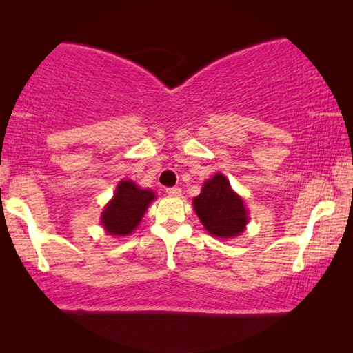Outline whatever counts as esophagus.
<instances>
[{"instance_id":"obj_1","label":"esophagus","mask_w":353,"mask_h":353,"mask_svg":"<svg viewBox=\"0 0 353 353\" xmlns=\"http://www.w3.org/2000/svg\"><path fill=\"white\" fill-rule=\"evenodd\" d=\"M166 193H168L170 196H181L182 190L179 187H171V188H166Z\"/></svg>"}]
</instances>
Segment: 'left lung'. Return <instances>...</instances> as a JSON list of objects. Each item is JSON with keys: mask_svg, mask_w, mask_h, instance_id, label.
<instances>
[{"mask_svg": "<svg viewBox=\"0 0 353 353\" xmlns=\"http://www.w3.org/2000/svg\"><path fill=\"white\" fill-rule=\"evenodd\" d=\"M193 207L213 236L234 238L246 229L249 214L244 202L221 172L204 183L201 194L193 199Z\"/></svg>", "mask_w": 353, "mask_h": 353, "instance_id": "1", "label": "left lung"}]
</instances>
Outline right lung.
Masks as SVG:
<instances>
[{
	"instance_id": "right-lung-1",
	"label": "right lung",
	"mask_w": 353,
	"mask_h": 353,
	"mask_svg": "<svg viewBox=\"0 0 353 353\" xmlns=\"http://www.w3.org/2000/svg\"><path fill=\"white\" fill-rule=\"evenodd\" d=\"M154 199V191L143 190L132 181L119 182L113 199L101 214V223L107 234L115 236L132 234Z\"/></svg>"
}]
</instances>
